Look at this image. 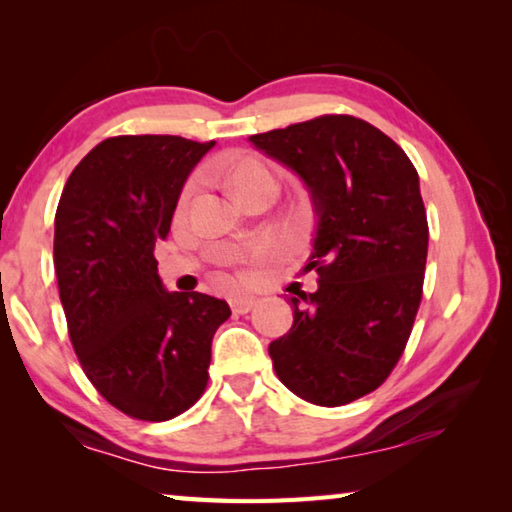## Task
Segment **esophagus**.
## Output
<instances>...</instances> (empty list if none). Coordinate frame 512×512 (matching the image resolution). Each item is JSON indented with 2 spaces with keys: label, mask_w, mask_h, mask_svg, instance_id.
I'll return each mask as SVG.
<instances>
[{
  "label": "esophagus",
  "mask_w": 512,
  "mask_h": 512,
  "mask_svg": "<svg viewBox=\"0 0 512 512\" xmlns=\"http://www.w3.org/2000/svg\"><path fill=\"white\" fill-rule=\"evenodd\" d=\"M255 302L257 300L253 296H237V298L230 300V307H232V311H235V314L244 316V314H248L250 309L255 307Z\"/></svg>",
  "instance_id": "1"
}]
</instances>
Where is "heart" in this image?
I'll use <instances>...</instances> for the list:
<instances>
[{"instance_id": "obj_1", "label": "heart", "mask_w": 512, "mask_h": 512, "mask_svg": "<svg viewBox=\"0 0 512 512\" xmlns=\"http://www.w3.org/2000/svg\"><path fill=\"white\" fill-rule=\"evenodd\" d=\"M228 183H230L232 194L237 198H246L250 194L259 192V189H268V187L277 189V180L273 173L255 158H241L235 167L230 169Z\"/></svg>"}]
</instances>
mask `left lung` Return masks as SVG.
Returning a JSON list of instances; mask_svg holds the SVG:
<instances>
[{"label":"left lung","instance_id":"obj_1","mask_svg":"<svg viewBox=\"0 0 512 512\" xmlns=\"http://www.w3.org/2000/svg\"><path fill=\"white\" fill-rule=\"evenodd\" d=\"M305 180L318 214L307 268L318 291L268 345L275 375L316 406L379 388L409 343L422 302L429 223L409 155L368 121L320 115L250 137Z\"/></svg>","mask_w":512,"mask_h":512}]
</instances>
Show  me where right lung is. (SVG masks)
<instances>
[{
    "label": "right lung",
    "mask_w": 512,
    "mask_h": 512,
    "mask_svg": "<svg viewBox=\"0 0 512 512\" xmlns=\"http://www.w3.org/2000/svg\"><path fill=\"white\" fill-rule=\"evenodd\" d=\"M214 142L117 135L69 173L56 210L54 266L69 341L85 377L128 418L164 422L207 386L225 300L162 289L155 244L189 171Z\"/></svg>",
    "instance_id": "1"
}]
</instances>
